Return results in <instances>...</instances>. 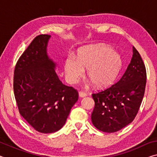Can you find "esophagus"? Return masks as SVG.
Masks as SVG:
<instances>
[{
    "label": "esophagus",
    "mask_w": 157,
    "mask_h": 157,
    "mask_svg": "<svg viewBox=\"0 0 157 157\" xmlns=\"http://www.w3.org/2000/svg\"><path fill=\"white\" fill-rule=\"evenodd\" d=\"M79 97H81V98H84V97L87 96V94H86V93H84L83 91H79Z\"/></svg>",
    "instance_id": "obj_1"
}]
</instances>
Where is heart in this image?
Instances as JSON below:
<instances>
[{
	"instance_id": "1",
	"label": "heart",
	"mask_w": 157,
	"mask_h": 157,
	"mask_svg": "<svg viewBox=\"0 0 157 157\" xmlns=\"http://www.w3.org/2000/svg\"><path fill=\"white\" fill-rule=\"evenodd\" d=\"M122 66L118 53L105 46H91L82 50L75 59L69 56L65 61L66 76L72 83L79 80L86 70V76L96 87H103L114 81Z\"/></svg>"
}]
</instances>
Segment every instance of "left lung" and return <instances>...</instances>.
I'll return each mask as SVG.
<instances>
[{
	"instance_id": "1",
	"label": "left lung",
	"mask_w": 157,
	"mask_h": 157,
	"mask_svg": "<svg viewBox=\"0 0 157 157\" xmlns=\"http://www.w3.org/2000/svg\"><path fill=\"white\" fill-rule=\"evenodd\" d=\"M147 73L144 62L133 46V55L125 72L115 84L92 97L95 102L91 121L100 131L113 133L134 120L145 94Z\"/></svg>"
}]
</instances>
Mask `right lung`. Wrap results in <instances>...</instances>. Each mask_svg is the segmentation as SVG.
I'll list each match as a JSON object with an SVG mask.
<instances>
[{
    "instance_id": "1",
    "label": "right lung",
    "mask_w": 157,
    "mask_h": 157,
    "mask_svg": "<svg viewBox=\"0 0 157 157\" xmlns=\"http://www.w3.org/2000/svg\"><path fill=\"white\" fill-rule=\"evenodd\" d=\"M50 36L34 38L16 63L14 94L21 116L36 131L50 134L64 125L78 92L63 84L47 55Z\"/></svg>"
}]
</instances>
